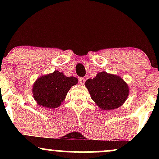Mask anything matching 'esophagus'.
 <instances>
[{
    "label": "esophagus",
    "mask_w": 159,
    "mask_h": 159,
    "mask_svg": "<svg viewBox=\"0 0 159 159\" xmlns=\"http://www.w3.org/2000/svg\"><path fill=\"white\" fill-rule=\"evenodd\" d=\"M84 82H85V78H84L81 77V78H79L80 84H84Z\"/></svg>",
    "instance_id": "obj_1"
}]
</instances>
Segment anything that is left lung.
<instances>
[{
	"label": "left lung",
	"instance_id": "1",
	"mask_svg": "<svg viewBox=\"0 0 159 159\" xmlns=\"http://www.w3.org/2000/svg\"><path fill=\"white\" fill-rule=\"evenodd\" d=\"M85 86L91 98L105 111L121 106L129 93L128 84L122 78L106 72H98L93 79L87 80Z\"/></svg>",
	"mask_w": 159,
	"mask_h": 159
}]
</instances>
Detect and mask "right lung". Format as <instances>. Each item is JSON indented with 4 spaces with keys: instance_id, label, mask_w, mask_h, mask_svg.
<instances>
[{
    "instance_id": "obj_1",
    "label": "right lung",
    "mask_w": 159,
    "mask_h": 159,
    "mask_svg": "<svg viewBox=\"0 0 159 159\" xmlns=\"http://www.w3.org/2000/svg\"><path fill=\"white\" fill-rule=\"evenodd\" d=\"M77 84V78L66 77L63 72L54 71L37 78L33 86V96L40 106L55 108L61 105L71 87Z\"/></svg>"
}]
</instances>
